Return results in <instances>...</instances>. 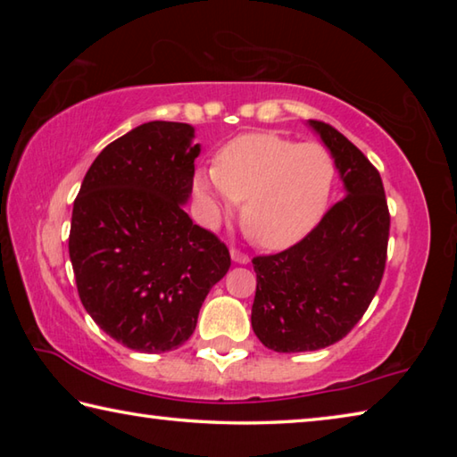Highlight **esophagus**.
Here are the masks:
<instances>
[{"label":"esophagus","instance_id":"esophagus-1","mask_svg":"<svg viewBox=\"0 0 457 457\" xmlns=\"http://www.w3.org/2000/svg\"><path fill=\"white\" fill-rule=\"evenodd\" d=\"M231 260H234L236 264H247V262H250V256H247V253L242 252V250H236V247H231Z\"/></svg>","mask_w":457,"mask_h":457}]
</instances>
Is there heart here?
Returning <instances> with one entry per match:
<instances>
[{"label": "heart", "instance_id": "b5f03b06", "mask_svg": "<svg viewBox=\"0 0 457 457\" xmlns=\"http://www.w3.org/2000/svg\"><path fill=\"white\" fill-rule=\"evenodd\" d=\"M337 161L320 143H298L274 133L229 141L218 163L199 169L193 189L215 226L242 201V221L268 250H282L311 234L327 212Z\"/></svg>", "mask_w": 457, "mask_h": 457}]
</instances>
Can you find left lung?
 <instances>
[{
  "instance_id": "8db88e82",
  "label": "left lung",
  "mask_w": 457,
  "mask_h": 457,
  "mask_svg": "<svg viewBox=\"0 0 457 457\" xmlns=\"http://www.w3.org/2000/svg\"><path fill=\"white\" fill-rule=\"evenodd\" d=\"M337 161L346 197L288 250L256 256L252 328L276 353L338 343L353 330L383 280L389 207L373 163L322 120H308Z\"/></svg>"
}]
</instances>
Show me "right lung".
<instances>
[{
  "label": "right lung",
  "instance_id": "obj_1",
  "mask_svg": "<svg viewBox=\"0 0 457 457\" xmlns=\"http://www.w3.org/2000/svg\"><path fill=\"white\" fill-rule=\"evenodd\" d=\"M191 125L151 120L100 151L74 199L68 252L87 312L141 353L181 346L231 266L221 239L183 210L199 145Z\"/></svg>",
  "mask_w": 457,
  "mask_h": 457
}]
</instances>
